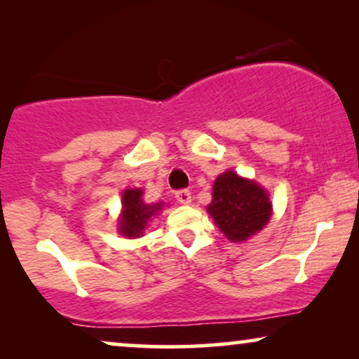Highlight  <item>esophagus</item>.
<instances>
[{"mask_svg":"<svg viewBox=\"0 0 359 359\" xmlns=\"http://www.w3.org/2000/svg\"><path fill=\"white\" fill-rule=\"evenodd\" d=\"M175 196H176V199H178V203H181V204H189L191 203V193L188 189L176 191Z\"/></svg>","mask_w":359,"mask_h":359,"instance_id":"obj_1","label":"esophagus"}]
</instances>
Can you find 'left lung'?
Listing matches in <instances>:
<instances>
[{"mask_svg":"<svg viewBox=\"0 0 359 359\" xmlns=\"http://www.w3.org/2000/svg\"><path fill=\"white\" fill-rule=\"evenodd\" d=\"M215 225L232 242H243L259 232L271 217L268 194L253 181L225 171L215 180L208 205Z\"/></svg>","mask_w":359,"mask_h":359,"instance_id":"obj_1","label":"left lung"}]
</instances>
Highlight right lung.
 Here are the masks:
<instances>
[{"label":"right lung","mask_w":359,"mask_h":359,"mask_svg":"<svg viewBox=\"0 0 359 359\" xmlns=\"http://www.w3.org/2000/svg\"><path fill=\"white\" fill-rule=\"evenodd\" d=\"M161 209V204H145L142 201V189H127L122 196V215L119 232L129 238L140 237L150 219Z\"/></svg>","instance_id":"right-lung-1"}]
</instances>
